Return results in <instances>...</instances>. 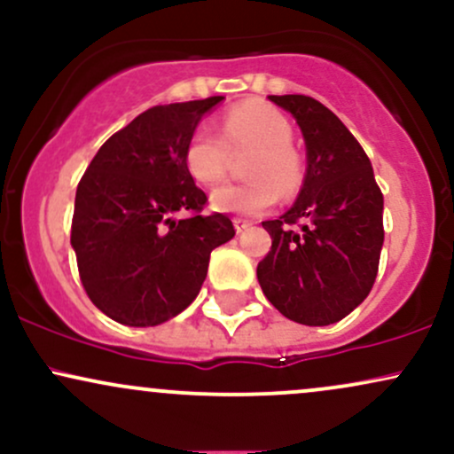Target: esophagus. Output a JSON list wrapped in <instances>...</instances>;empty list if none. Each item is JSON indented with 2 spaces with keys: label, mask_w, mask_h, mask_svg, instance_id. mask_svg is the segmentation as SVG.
Segmentation results:
<instances>
[{
  "label": "esophagus",
  "mask_w": 454,
  "mask_h": 454,
  "mask_svg": "<svg viewBox=\"0 0 454 454\" xmlns=\"http://www.w3.org/2000/svg\"><path fill=\"white\" fill-rule=\"evenodd\" d=\"M249 226H252V222L241 220V217H234V228H237L239 234L245 232V231H249Z\"/></svg>",
  "instance_id": "1"
}]
</instances>
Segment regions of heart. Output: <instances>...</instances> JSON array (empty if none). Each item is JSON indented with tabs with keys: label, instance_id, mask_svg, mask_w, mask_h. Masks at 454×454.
Segmentation results:
<instances>
[{
	"label": "heart",
	"instance_id": "obj_1",
	"mask_svg": "<svg viewBox=\"0 0 454 454\" xmlns=\"http://www.w3.org/2000/svg\"><path fill=\"white\" fill-rule=\"evenodd\" d=\"M220 132L198 126L185 145V166L202 185L220 184L231 155L254 149L245 161V175L252 179L228 184L213 192L215 209L258 215L273 207L284 194H293L303 179L301 160L293 149V126L278 108L267 104H241L223 114Z\"/></svg>",
	"mask_w": 454,
	"mask_h": 454
}]
</instances>
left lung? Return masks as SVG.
Segmentation results:
<instances>
[{"mask_svg": "<svg viewBox=\"0 0 454 454\" xmlns=\"http://www.w3.org/2000/svg\"><path fill=\"white\" fill-rule=\"evenodd\" d=\"M299 123L307 175L293 209L262 222L270 252L258 262L270 305L307 326L340 322L372 293L384 243V196L352 132L314 98L269 96Z\"/></svg>", "mask_w": 454, "mask_h": 454, "instance_id": "8db88e82", "label": "left lung"}]
</instances>
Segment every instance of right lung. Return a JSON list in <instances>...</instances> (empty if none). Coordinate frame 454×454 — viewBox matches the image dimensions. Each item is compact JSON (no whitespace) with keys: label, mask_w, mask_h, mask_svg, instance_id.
I'll list each match as a JSON object with an SVG mask.
<instances>
[{"label":"right lung","mask_w":454,"mask_h":454,"mask_svg":"<svg viewBox=\"0 0 454 454\" xmlns=\"http://www.w3.org/2000/svg\"><path fill=\"white\" fill-rule=\"evenodd\" d=\"M222 100L140 113L78 181L70 234L78 275L91 303L119 325L155 326L181 314L200 293L213 249L234 237L231 217L202 213L207 194L184 158L200 117Z\"/></svg>","instance_id":"1"}]
</instances>
